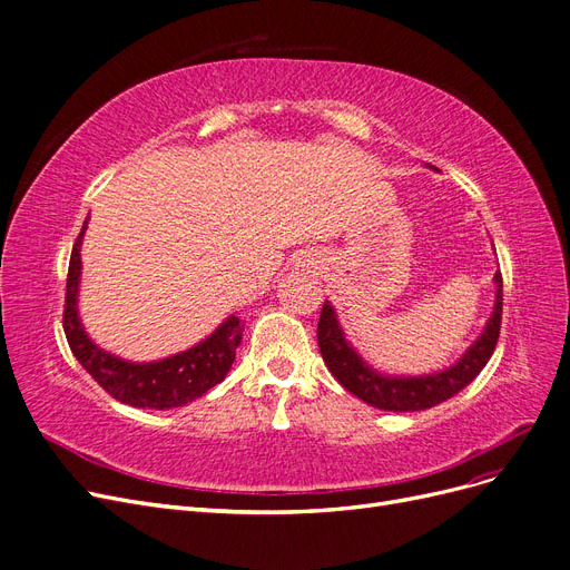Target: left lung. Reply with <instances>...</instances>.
<instances>
[{
    "mask_svg": "<svg viewBox=\"0 0 570 570\" xmlns=\"http://www.w3.org/2000/svg\"><path fill=\"white\" fill-rule=\"evenodd\" d=\"M493 285V308L482 334L472 341L456 362L440 372L409 376L385 374L372 367L348 341L332 302H325L321 321H317V346H321L332 376L362 402L383 409V412H423V409L459 395L487 367L500 334V313H503V278H500V271H495Z\"/></svg>",
    "mask_w": 570,
    "mask_h": 570,
    "instance_id": "1",
    "label": "left lung"
}]
</instances>
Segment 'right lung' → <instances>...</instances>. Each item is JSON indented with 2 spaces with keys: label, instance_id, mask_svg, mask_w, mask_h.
Instances as JSON below:
<instances>
[{
  "label": "right lung",
  "instance_id": "right-lung-1",
  "mask_svg": "<svg viewBox=\"0 0 570 570\" xmlns=\"http://www.w3.org/2000/svg\"><path fill=\"white\" fill-rule=\"evenodd\" d=\"M83 229L72 247L70 273H67L65 294V336L81 367L94 376L102 389L124 404L140 409H175L206 395L217 383L229 374L236 360V348L243 338V325L238 315H229L226 321L206 338H200L187 351L175 355L132 362L100 348L88 336L79 315V285H81V240Z\"/></svg>",
  "mask_w": 570,
  "mask_h": 570
}]
</instances>
